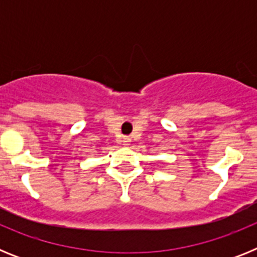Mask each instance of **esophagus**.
Returning a JSON list of instances; mask_svg holds the SVG:
<instances>
[{"label":"esophagus","mask_w":257,"mask_h":257,"mask_svg":"<svg viewBox=\"0 0 257 257\" xmlns=\"http://www.w3.org/2000/svg\"><path fill=\"white\" fill-rule=\"evenodd\" d=\"M131 142V138H128V136H124L123 139H122V143H123V145H128Z\"/></svg>","instance_id":"esophagus-1"}]
</instances>
